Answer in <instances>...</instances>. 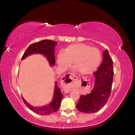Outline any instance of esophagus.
I'll return each mask as SVG.
<instances>
[{"label":"esophagus","instance_id":"obj_1","mask_svg":"<svg viewBox=\"0 0 135 135\" xmlns=\"http://www.w3.org/2000/svg\"><path fill=\"white\" fill-rule=\"evenodd\" d=\"M78 79V77L75 76L73 74H66L62 77V80L64 81V83L66 85H70L74 80ZM69 89H64L62 90V93L64 94L68 93L70 92Z\"/></svg>","mask_w":135,"mask_h":135}]
</instances>
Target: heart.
Segmentation results:
<instances>
[{
  "instance_id": "heart-1",
  "label": "heart",
  "mask_w": 135,
  "mask_h": 135,
  "mask_svg": "<svg viewBox=\"0 0 135 135\" xmlns=\"http://www.w3.org/2000/svg\"><path fill=\"white\" fill-rule=\"evenodd\" d=\"M101 52L96 47H92L83 43L69 45L64 52L57 55V64L61 69L65 70L71 62L75 69L81 75L92 74L101 61Z\"/></svg>"
}]
</instances>
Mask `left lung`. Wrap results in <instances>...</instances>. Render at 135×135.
<instances>
[{
  "mask_svg": "<svg viewBox=\"0 0 135 135\" xmlns=\"http://www.w3.org/2000/svg\"><path fill=\"white\" fill-rule=\"evenodd\" d=\"M104 58L95 77L94 88L89 94L81 95L76 107L79 111L90 114L99 111L106 103L111 92L114 77L113 61L108 50L104 51Z\"/></svg>",
  "mask_w": 135,
  "mask_h": 135,
  "instance_id": "1",
  "label": "left lung"
}]
</instances>
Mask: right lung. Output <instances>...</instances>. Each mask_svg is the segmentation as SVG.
<instances>
[{"mask_svg": "<svg viewBox=\"0 0 135 135\" xmlns=\"http://www.w3.org/2000/svg\"><path fill=\"white\" fill-rule=\"evenodd\" d=\"M56 43L57 42L51 40H43L39 42L33 43L27 48L21 59L23 60L26 57L33 54H40L46 57L50 65L52 66L55 63L54 52L55 46ZM62 96L63 95L61 93L60 89L58 87L57 83L56 82L54 96L52 101L48 105L42 107H34L26 102L23 97L22 99L25 104L36 114L42 115H47L55 112L59 110Z\"/></svg>", "mask_w": 135, "mask_h": 135, "instance_id": "right-lung-1", "label": "right lung"}]
</instances>
